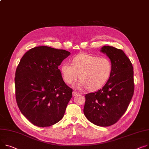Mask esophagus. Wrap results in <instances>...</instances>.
Listing matches in <instances>:
<instances>
[{
  "instance_id": "obj_1",
  "label": "esophagus",
  "mask_w": 149,
  "mask_h": 149,
  "mask_svg": "<svg viewBox=\"0 0 149 149\" xmlns=\"http://www.w3.org/2000/svg\"><path fill=\"white\" fill-rule=\"evenodd\" d=\"M79 93L78 92H76V91H73V92H72V95L74 96H77V95H78Z\"/></svg>"
}]
</instances>
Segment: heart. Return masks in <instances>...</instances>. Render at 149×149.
Instances as JSON below:
<instances>
[{"instance_id": "heart-1", "label": "heart", "mask_w": 149, "mask_h": 149, "mask_svg": "<svg viewBox=\"0 0 149 149\" xmlns=\"http://www.w3.org/2000/svg\"><path fill=\"white\" fill-rule=\"evenodd\" d=\"M112 63L105 57L80 54L72 59V64L68 62L62 63L61 68L64 81L72 84L77 78L79 88L86 87L95 91L102 87L109 79L112 72Z\"/></svg>"}]
</instances>
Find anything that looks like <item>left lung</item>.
I'll list each match as a JSON object with an SVG mask.
<instances>
[{
	"mask_svg": "<svg viewBox=\"0 0 149 149\" xmlns=\"http://www.w3.org/2000/svg\"><path fill=\"white\" fill-rule=\"evenodd\" d=\"M101 52L112 63L108 80L100 90L86 95L84 114L92 123L100 126L114 125L126 111L134 92V70L123 51L104 46Z\"/></svg>",
	"mask_w": 149,
	"mask_h": 149,
	"instance_id": "8db88e82",
	"label": "left lung"
}]
</instances>
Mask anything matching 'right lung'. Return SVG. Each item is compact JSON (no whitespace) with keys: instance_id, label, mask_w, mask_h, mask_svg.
Here are the masks:
<instances>
[{"instance_id":"1","label":"right lung","mask_w":149,"mask_h":149,"mask_svg":"<svg viewBox=\"0 0 149 149\" xmlns=\"http://www.w3.org/2000/svg\"><path fill=\"white\" fill-rule=\"evenodd\" d=\"M70 52L47 46L27 52L17 66L15 100L21 113L33 125L48 127L63 118L72 96L58 69Z\"/></svg>"}]
</instances>
